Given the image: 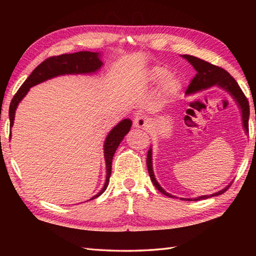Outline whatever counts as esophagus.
<instances>
[{"label": "esophagus", "mask_w": 256, "mask_h": 256, "mask_svg": "<svg viewBox=\"0 0 256 256\" xmlns=\"http://www.w3.org/2000/svg\"><path fill=\"white\" fill-rule=\"evenodd\" d=\"M150 126V120L145 116H138L134 120V128L138 130H148Z\"/></svg>", "instance_id": "obj_1"}]
</instances>
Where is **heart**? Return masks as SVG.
<instances>
[{
  "mask_svg": "<svg viewBox=\"0 0 256 256\" xmlns=\"http://www.w3.org/2000/svg\"><path fill=\"white\" fill-rule=\"evenodd\" d=\"M172 74L170 70L162 67H153L148 69L145 74V81L152 86H160L164 84V92L168 96H176L179 90H180V84H179L176 79H170Z\"/></svg>",
  "mask_w": 256,
  "mask_h": 256,
  "instance_id": "heart-1",
  "label": "heart"
}]
</instances>
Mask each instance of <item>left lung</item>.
Instances as JSON below:
<instances>
[{
	"instance_id": "1",
	"label": "left lung",
	"mask_w": 256,
	"mask_h": 256,
	"mask_svg": "<svg viewBox=\"0 0 256 256\" xmlns=\"http://www.w3.org/2000/svg\"><path fill=\"white\" fill-rule=\"evenodd\" d=\"M182 57L186 58L198 72L197 74H196V77L192 79V84H189L188 89L186 91V96L196 94L200 91L212 88V86H216V88L228 92V94H230V96L236 103L238 110L241 111L242 126L244 130V133L248 135V118H250L248 101L246 98V96H244L240 86H238V82L234 80V78H233L229 72H226L224 69L216 67V66H214V64H211L210 62H206L202 60V59L197 58L194 56H190V55H184ZM146 164H148L150 177L152 179V182H153L154 186L158 189L162 194L167 196V197L178 198V197H176V196L167 192L166 190H164V188L160 186V182H157L154 170H153V148H152V146L148 150ZM231 184H232V182L229 184H226L224 189H221V190H219V192H216L214 194L199 196V197H196V198H180V200L198 201V200L208 199L211 197H216V196L222 194L224 192H226V189L231 186Z\"/></svg>"
}]
</instances>
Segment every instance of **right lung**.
I'll return each instance as SVG.
<instances>
[{
	"mask_svg": "<svg viewBox=\"0 0 256 256\" xmlns=\"http://www.w3.org/2000/svg\"><path fill=\"white\" fill-rule=\"evenodd\" d=\"M101 52H78L74 54H64V55L55 56L46 59L40 66H37L32 72L28 76V78L25 80V82L22 84L18 91L12 99L10 104V126L12 128L14 124L15 112L18 108L20 102L24 99L25 96L28 94L32 86L40 84L44 81H47L52 78L59 77V76L66 74H96L103 62L101 60ZM132 126V121L130 118H124L120 121L110 132L108 133L104 144H103V153H104L106 168V178L104 186L91 199L99 197L108 188V182H110L111 170H112V160L113 155L116 153L118 145L121 144L124 136L126 135ZM10 136H12L10 132ZM90 199V200H91Z\"/></svg>",
	"mask_w": 256,
	"mask_h": 256,
	"instance_id": "obj_1",
	"label": "right lung"
}]
</instances>
